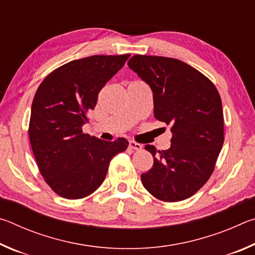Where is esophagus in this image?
<instances>
[{"label": "esophagus", "instance_id": "esophagus-1", "mask_svg": "<svg viewBox=\"0 0 255 255\" xmlns=\"http://www.w3.org/2000/svg\"><path fill=\"white\" fill-rule=\"evenodd\" d=\"M129 147L132 148V149H135V150H140L141 147H143V146H141L140 144L136 143V141L130 140V141H129Z\"/></svg>", "mask_w": 255, "mask_h": 255}]
</instances>
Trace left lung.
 <instances>
[{"mask_svg":"<svg viewBox=\"0 0 255 255\" xmlns=\"http://www.w3.org/2000/svg\"><path fill=\"white\" fill-rule=\"evenodd\" d=\"M128 66L149 85L155 118L172 131L169 149L145 146L154 163L141 183L162 201L187 199L208 181L223 147L221 96L208 77L179 59L135 55Z\"/></svg>","mask_w":255,"mask_h":255,"instance_id":"obj_1","label":"left lung"}]
</instances>
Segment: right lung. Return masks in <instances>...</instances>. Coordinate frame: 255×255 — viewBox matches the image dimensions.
I'll return each mask as SVG.
<instances>
[{"instance_id": "obj_1", "label": "right lung", "mask_w": 255, "mask_h": 255, "mask_svg": "<svg viewBox=\"0 0 255 255\" xmlns=\"http://www.w3.org/2000/svg\"><path fill=\"white\" fill-rule=\"evenodd\" d=\"M130 55H94L72 60L46 76L34 94L29 124L41 175L58 196L81 199L100 187L111 158L126 138L107 141L83 133L98 94Z\"/></svg>"}]
</instances>
